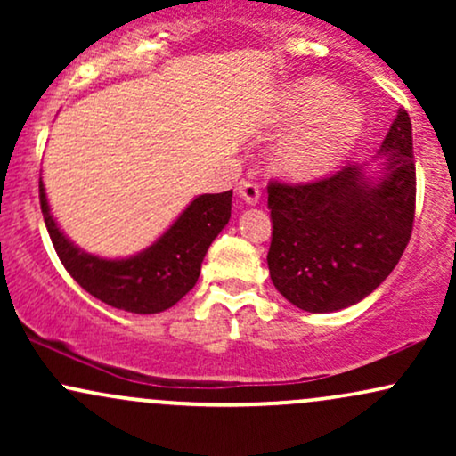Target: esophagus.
<instances>
[{"label":"esophagus","mask_w":456,"mask_h":456,"mask_svg":"<svg viewBox=\"0 0 456 456\" xmlns=\"http://www.w3.org/2000/svg\"><path fill=\"white\" fill-rule=\"evenodd\" d=\"M235 191H238V197L242 199L246 206H257V203H259L261 192H259V186L255 184V182L242 180L238 184V188H235Z\"/></svg>","instance_id":"1"}]
</instances>
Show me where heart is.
Returning <instances> with one entry per match:
<instances>
[{
    "label": "heart",
    "mask_w": 456,
    "mask_h": 456,
    "mask_svg": "<svg viewBox=\"0 0 456 456\" xmlns=\"http://www.w3.org/2000/svg\"><path fill=\"white\" fill-rule=\"evenodd\" d=\"M270 124L291 122L272 145L270 160L281 175L296 182L317 180L347 159L358 143L364 113L323 78H305L279 94Z\"/></svg>",
    "instance_id": "heart-1"
}]
</instances>
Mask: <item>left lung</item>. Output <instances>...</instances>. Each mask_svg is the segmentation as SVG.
I'll return each instance as SVG.
<instances>
[{"mask_svg":"<svg viewBox=\"0 0 456 456\" xmlns=\"http://www.w3.org/2000/svg\"><path fill=\"white\" fill-rule=\"evenodd\" d=\"M378 154V171L352 165L311 184L268 186L270 279L302 311L358 305L410 242L416 165L407 111H396Z\"/></svg>","mask_w":456,"mask_h":456,"instance_id":"8db88e82","label":"left lung"}]
</instances>
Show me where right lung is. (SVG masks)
<instances>
[{"label": "right lung", "mask_w": 456, "mask_h": 456, "mask_svg": "<svg viewBox=\"0 0 456 456\" xmlns=\"http://www.w3.org/2000/svg\"><path fill=\"white\" fill-rule=\"evenodd\" d=\"M232 191L199 195L156 242L137 255L107 259L86 253L60 229L40 180V208L57 257L87 294L139 315L162 313L195 287L201 261L232 218Z\"/></svg>", "instance_id": "right-lung-1"}]
</instances>
